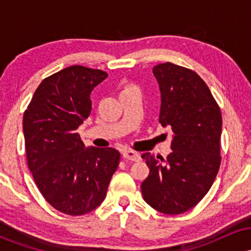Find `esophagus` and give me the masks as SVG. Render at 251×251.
Segmentation results:
<instances>
[{
  "mask_svg": "<svg viewBox=\"0 0 251 251\" xmlns=\"http://www.w3.org/2000/svg\"><path fill=\"white\" fill-rule=\"evenodd\" d=\"M123 157L127 160H132V162H138L140 159L139 153L135 151H132V150H125L123 152Z\"/></svg>",
  "mask_w": 251,
  "mask_h": 251,
  "instance_id": "obj_1",
  "label": "esophagus"
}]
</instances>
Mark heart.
<instances>
[{"label": "heart", "mask_w": 251, "mask_h": 251, "mask_svg": "<svg viewBox=\"0 0 251 251\" xmlns=\"http://www.w3.org/2000/svg\"><path fill=\"white\" fill-rule=\"evenodd\" d=\"M128 87H133V86H128ZM128 87H126V88H128Z\"/></svg>", "instance_id": "1"}]
</instances>
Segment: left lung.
<instances>
[{"instance_id":"obj_1","label":"left lung","mask_w":251,"mask_h":251,"mask_svg":"<svg viewBox=\"0 0 251 251\" xmlns=\"http://www.w3.org/2000/svg\"><path fill=\"white\" fill-rule=\"evenodd\" d=\"M160 89L159 123L172 131L166 159L142 154L150 175L142 183L143 198L166 215H179L208 194L221 165V109L203 79L171 62L153 67Z\"/></svg>"}]
</instances>
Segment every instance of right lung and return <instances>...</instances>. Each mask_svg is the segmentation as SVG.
Masks as SVG:
<instances>
[{
    "label": "right lung",
    "mask_w": 251,
    "mask_h": 251,
    "mask_svg": "<svg viewBox=\"0 0 251 251\" xmlns=\"http://www.w3.org/2000/svg\"><path fill=\"white\" fill-rule=\"evenodd\" d=\"M106 77L79 65L63 68L42 80L25 111L28 168L45 200L66 215L97 209L119 165L116 149H86L76 133L91 113V92Z\"/></svg>",
    "instance_id": "add662e5"
}]
</instances>
